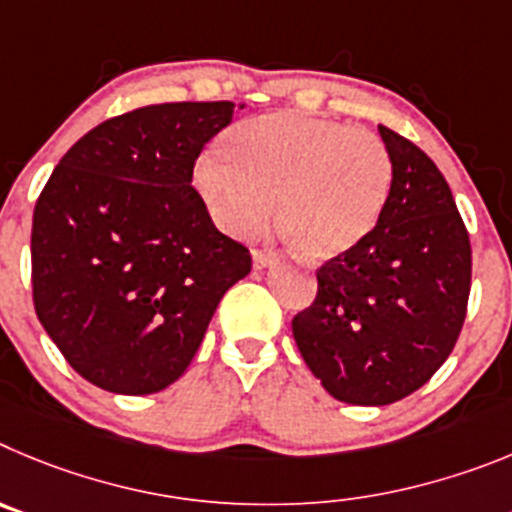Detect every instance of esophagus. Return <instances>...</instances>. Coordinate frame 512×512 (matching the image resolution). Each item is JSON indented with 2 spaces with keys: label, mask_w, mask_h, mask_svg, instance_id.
Wrapping results in <instances>:
<instances>
[{
  "label": "esophagus",
  "mask_w": 512,
  "mask_h": 512,
  "mask_svg": "<svg viewBox=\"0 0 512 512\" xmlns=\"http://www.w3.org/2000/svg\"><path fill=\"white\" fill-rule=\"evenodd\" d=\"M252 262H255L257 270H265V267H273L278 265V255H273V252H262V250H255L252 252Z\"/></svg>",
  "instance_id": "34e87169"
}]
</instances>
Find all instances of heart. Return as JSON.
<instances>
[{
	"instance_id": "1",
	"label": "heart",
	"mask_w": 512,
	"mask_h": 512,
	"mask_svg": "<svg viewBox=\"0 0 512 512\" xmlns=\"http://www.w3.org/2000/svg\"><path fill=\"white\" fill-rule=\"evenodd\" d=\"M380 137L303 112L242 119L222 137V158L193 165V191L211 222L232 237L275 227L306 262L349 255L380 222L390 191Z\"/></svg>"
}]
</instances>
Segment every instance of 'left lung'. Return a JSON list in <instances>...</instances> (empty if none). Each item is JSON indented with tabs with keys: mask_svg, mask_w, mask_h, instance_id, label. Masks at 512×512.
<instances>
[{
	"mask_svg": "<svg viewBox=\"0 0 512 512\" xmlns=\"http://www.w3.org/2000/svg\"><path fill=\"white\" fill-rule=\"evenodd\" d=\"M377 130L393 165L380 222L316 270V298L293 316L308 370L349 405H388L426 385L457 344L472 285L469 234L446 178L411 140Z\"/></svg>",
	"mask_w": 512,
	"mask_h": 512,
	"instance_id": "1",
	"label": "left lung"
}]
</instances>
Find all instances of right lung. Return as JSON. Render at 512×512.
<instances>
[{
    "label": "right lung",
    "mask_w": 512,
    "mask_h": 512,
    "mask_svg": "<svg viewBox=\"0 0 512 512\" xmlns=\"http://www.w3.org/2000/svg\"><path fill=\"white\" fill-rule=\"evenodd\" d=\"M245 107V104H242ZM232 101L132 109L86 132L32 214V301L68 365L119 395L168 388L222 296L252 267L193 191Z\"/></svg>",
    "instance_id": "right-lung-1"
}]
</instances>
